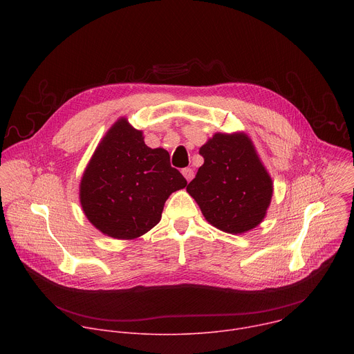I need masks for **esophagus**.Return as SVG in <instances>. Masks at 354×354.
Here are the masks:
<instances>
[{
	"label": "esophagus",
	"instance_id": "obj_1",
	"mask_svg": "<svg viewBox=\"0 0 354 354\" xmlns=\"http://www.w3.org/2000/svg\"><path fill=\"white\" fill-rule=\"evenodd\" d=\"M182 174H183V176L186 178L187 182H190V180L193 179V176H194V172H193L192 168H183V169H182Z\"/></svg>",
	"mask_w": 354,
	"mask_h": 354
}]
</instances>
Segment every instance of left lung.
Here are the masks:
<instances>
[{
    "label": "left lung",
    "instance_id": "8db88e82",
    "mask_svg": "<svg viewBox=\"0 0 354 354\" xmlns=\"http://www.w3.org/2000/svg\"><path fill=\"white\" fill-rule=\"evenodd\" d=\"M198 154L205 158L187 185L206 220L221 231L242 234L265 218L273 183L245 134H214Z\"/></svg>",
    "mask_w": 354,
    "mask_h": 354
}]
</instances>
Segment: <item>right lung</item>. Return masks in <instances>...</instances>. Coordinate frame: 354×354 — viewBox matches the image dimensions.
<instances>
[{
  "label": "right lung",
  "instance_id": "1",
  "mask_svg": "<svg viewBox=\"0 0 354 354\" xmlns=\"http://www.w3.org/2000/svg\"><path fill=\"white\" fill-rule=\"evenodd\" d=\"M187 185L164 148H149L141 131L120 119L104 137L81 179L88 220L118 239L137 238L156 227L172 192Z\"/></svg>",
  "mask_w": 354,
  "mask_h": 354
}]
</instances>
